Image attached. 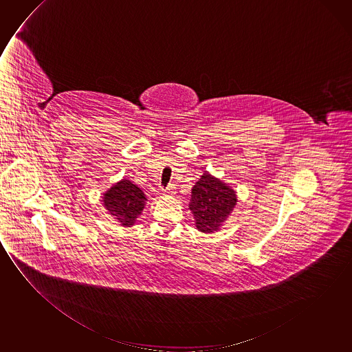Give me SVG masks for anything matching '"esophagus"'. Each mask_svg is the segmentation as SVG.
Listing matches in <instances>:
<instances>
[{
    "mask_svg": "<svg viewBox=\"0 0 352 352\" xmlns=\"http://www.w3.org/2000/svg\"><path fill=\"white\" fill-rule=\"evenodd\" d=\"M174 189H175V188H174L173 184L169 185V186L167 188V190H164V191H163V195H173Z\"/></svg>",
    "mask_w": 352,
    "mask_h": 352,
    "instance_id": "1",
    "label": "esophagus"
}]
</instances>
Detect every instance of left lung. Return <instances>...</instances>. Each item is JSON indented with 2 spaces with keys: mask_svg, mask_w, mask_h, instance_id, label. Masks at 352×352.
<instances>
[{
  "mask_svg": "<svg viewBox=\"0 0 352 352\" xmlns=\"http://www.w3.org/2000/svg\"><path fill=\"white\" fill-rule=\"evenodd\" d=\"M236 202V192L229 185L205 172L191 189L189 208L195 218L196 228L202 233L217 232Z\"/></svg>",
  "mask_w": 352,
  "mask_h": 352,
  "instance_id": "left-lung-1",
  "label": "left lung"
}]
</instances>
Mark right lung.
I'll return each instance as SVG.
<instances>
[{"label":"right lung","instance_id":"1","mask_svg":"<svg viewBox=\"0 0 352 352\" xmlns=\"http://www.w3.org/2000/svg\"><path fill=\"white\" fill-rule=\"evenodd\" d=\"M103 206L123 227H131L145 207L146 196L138 185L122 179L103 194Z\"/></svg>","mask_w":352,"mask_h":352}]
</instances>
